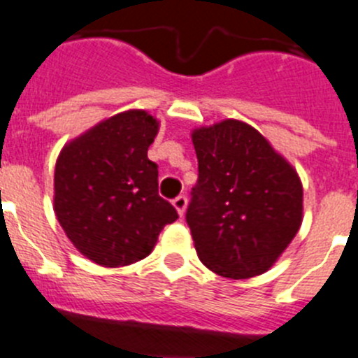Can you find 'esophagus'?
Here are the masks:
<instances>
[{
	"instance_id": "1",
	"label": "esophagus",
	"mask_w": 358,
	"mask_h": 358,
	"mask_svg": "<svg viewBox=\"0 0 358 358\" xmlns=\"http://www.w3.org/2000/svg\"><path fill=\"white\" fill-rule=\"evenodd\" d=\"M173 205H175V208L178 210V214L183 215V212H185V208H187V196H183V194L176 196V198L173 199Z\"/></svg>"
}]
</instances>
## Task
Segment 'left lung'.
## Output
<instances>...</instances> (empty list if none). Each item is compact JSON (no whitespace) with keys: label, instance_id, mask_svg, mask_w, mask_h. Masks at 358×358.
Returning <instances> with one entry per match:
<instances>
[{"label":"left lung","instance_id":"8db88e82","mask_svg":"<svg viewBox=\"0 0 358 358\" xmlns=\"http://www.w3.org/2000/svg\"><path fill=\"white\" fill-rule=\"evenodd\" d=\"M198 182L185 221L198 257L224 278L267 271L298 234V175L250 124L227 119L192 134Z\"/></svg>","mask_w":358,"mask_h":358}]
</instances>
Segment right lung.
<instances>
[{"label":"right lung","instance_id":"1","mask_svg":"<svg viewBox=\"0 0 358 358\" xmlns=\"http://www.w3.org/2000/svg\"><path fill=\"white\" fill-rule=\"evenodd\" d=\"M157 130L148 112H123L67 144L57 160L55 214L71 243L99 266L139 262L178 219L159 196V166L148 159Z\"/></svg>","mask_w":358,"mask_h":358}]
</instances>
